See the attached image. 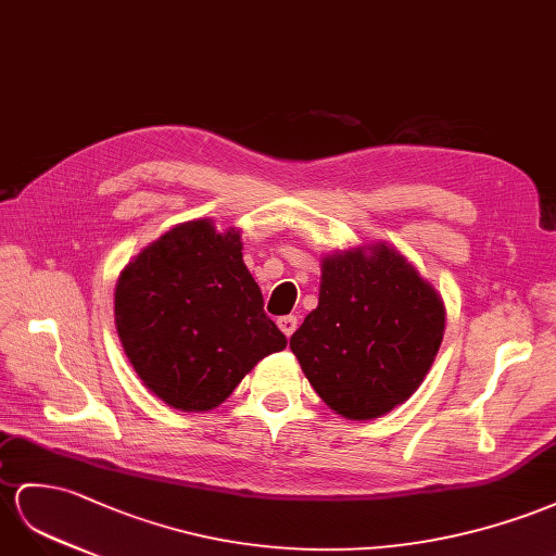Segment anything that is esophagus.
I'll return each instance as SVG.
<instances>
[{
  "instance_id": "34e87169",
  "label": "esophagus",
  "mask_w": 556,
  "mask_h": 556,
  "mask_svg": "<svg viewBox=\"0 0 556 556\" xmlns=\"http://www.w3.org/2000/svg\"><path fill=\"white\" fill-rule=\"evenodd\" d=\"M277 326H279V329H281V333H283V336L291 338V336H293V331L298 329V317H293V315L279 317V319H277Z\"/></svg>"
}]
</instances>
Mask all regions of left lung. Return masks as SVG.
I'll list each match as a JSON object with an SVG mask.
<instances>
[{"label": "left lung", "instance_id": "1", "mask_svg": "<svg viewBox=\"0 0 556 556\" xmlns=\"http://www.w3.org/2000/svg\"><path fill=\"white\" fill-rule=\"evenodd\" d=\"M444 329L441 293L402 251L378 241L324 255L319 305L291 350L333 414L374 420L420 388Z\"/></svg>", "mask_w": 556, "mask_h": 556}]
</instances>
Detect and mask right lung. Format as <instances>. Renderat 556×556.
Listing matches in <instances>:
<instances>
[{
  "label": "right lung",
  "mask_w": 556,
  "mask_h": 556,
  "mask_svg": "<svg viewBox=\"0 0 556 556\" xmlns=\"http://www.w3.org/2000/svg\"><path fill=\"white\" fill-rule=\"evenodd\" d=\"M237 227L174 225L124 265L115 324L134 371L185 414L220 406L263 357L287 348L265 315Z\"/></svg>",
  "instance_id": "add662e5"
}]
</instances>
